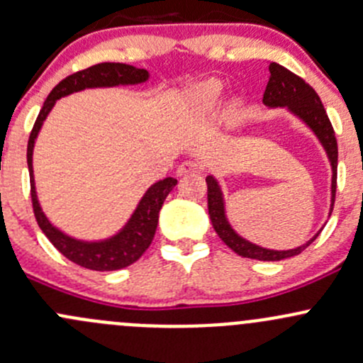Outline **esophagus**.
<instances>
[{
    "mask_svg": "<svg viewBox=\"0 0 363 363\" xmlns=\"http://www.w3.org/2000/svg\"><path fill=\"white\" fill-rule=\"evenodd\" d=\"M201 170H203V165H201L200 162H194V160H186V162H182L181 165H179L177 174L179 175H196V174H201Z\"/></svg>",
    "mask_w": 363,
    "mask_h": 363,
    "instance_id": "obj_1",
    "label": "esophagus"
}]
</instances>
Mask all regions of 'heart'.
Wrapping results in <instances>:
<instances>
[{"mask_svg": "<svg viewBox=\"0 0 363 363\" xmlns=\"http://www.w3.org/2000/svg\"><path fill=\"white\" fill-rule=\"evenodd\" d=\"M220 91H223V86H220V83H217V82H208V83H203V85L198 86L196 97H198V102H200L201 108L203 109L216 108V104L219 102V99H220Z\"/></svg>", "mask_w": 363, "mask_h": 363, "instance_id": "b5f03b06", "label": "heart"}]
</instances>
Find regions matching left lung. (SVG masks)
Listing matches in <instances>:
<instances>
[{
	"label": "left lung",
	"mask_w": 363,
	"mask_h": 363,
	"mask_svg": "<svg viewBox=\"0 0 363 363\" xmlns=\"http://www.w3.org/2000/svg\"><path fill=\"white\" fill-rule=\"evenodd\" d=\"M262 102L266 106H287L294 114L306 121L310 128L316 133L320 143L325 147L327 155H329L330 165H333V208L335 200V188H337V140H335V133L330 123L329 116H327L325 108H323L322 101H320L318 94L304 82L301 76L294 74L287 67L280 66L277 62H269V82L266 85L264 97ZM207 200H208V216H211L212 226L216 230L219 238L226 243L233 252H236L242 257L257 259V261H281V259L292 257V255L301 254L315 238H311L306 245L297 247L292 250H268L262 247L254 245V243L247 242V240L240 238L231 226L228 224L226 216H224V201L223 194H220L219 186L213 177H207Z\"/></svg>",
	"instance_id": "obj_1"
}]
</instances>
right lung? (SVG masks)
I'll return each mask as SVG.
<instances>
[{"label": "right lung", "instance_id": "add662e5", "mask_svg": "<svg viewBox=\"0 0 363 363\" xmlns=\"http://www.w3.org/2000/svg\"><path fill=\"white\" fill-rule=\"evenodd\" d=\"M147 76L150 74H147L146 69H137V67L120 62H101L86 67L83 71L72 72L67 78H64L59 85L53 86V90L47 97V101H45L40 114H38L36 121H34L33 130H30L28 140V167L30 179V201H33L34 217L38 220V226L47 235L52 245L64 257H67L74 264L82 266V268L94 269V272H114V269L127 268L132 262H135L147 250V247L151 245L152 238H155L156 226H158L160 208H162L167 194L177 184V179L167 177L163 181L152 184L143 196V200H140L139 207L133 212L132 219L128 220L127 226L118 233L116 236L104 240V242H79V240L71 238V236L64 235L57 228H53L48 223L47 217H45V213L41 212L33 177L34 139H36L41 123L47 118V114L50 113L57 99L64 97V95H69L72 91L94 89V86L135 85V83L146 82Z\"/></svg>", "mask_w": 363, "mask_h": 363}]
</instances>
